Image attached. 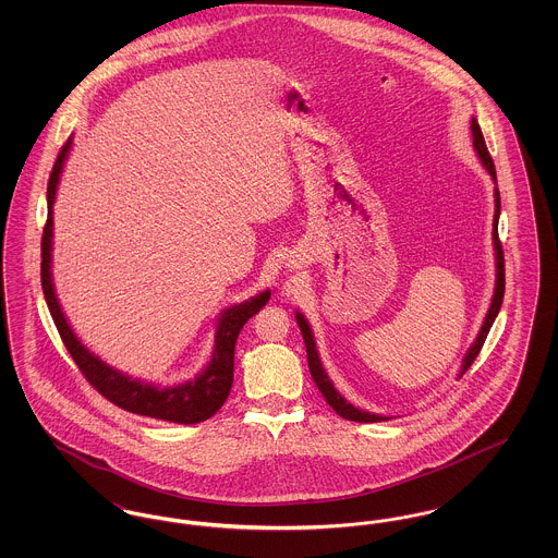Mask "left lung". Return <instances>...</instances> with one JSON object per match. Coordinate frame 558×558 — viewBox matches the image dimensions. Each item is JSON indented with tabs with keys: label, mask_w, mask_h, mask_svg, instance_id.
Instances as JSON below:
<instances>
[{
	"label": "left lung",
	"mask_w": 558,
	"mask_h": 558,
	"mask_svg": "<svg viewBox=\"0 0 558 558\" xmlns=\"http://www.w3.org/2000/svg\"><path fill=\"white\" fill-rule=\"evenodd\" d=\"M471 132H473V144H475V150H477L478 159L483 162V167L489 171V175L494 178L496 182V167H494V160L487 153V146H485V140H483V133L478 128L477 119L471 121ZM498 217H500V192L496 187V213H494V248H496V291H494V299H492V305H489V312L485 316V322L478 330V337L475 339V343L471 345V349L466 351L464 360H462V371L460 376L464 372L471 368V364L477 360L478 351L487 339V332L494 324V319L498 316L500 307H502V299H505V251H502V242L498 239ZM296 324L301 328V335H303V341H305V349H307V362H310V372H312V378L316 380L319 391L324 399L328 401V405L347 421H355V423H380V421H387L385 416H378V414H371V412H362L357 410L355 405H351L330 383L328 374L322 368V362L318 357V349H316V341H314V335H312V328L307 324V319L303 314L296 312Z\"/></svg>",
	"instance_id": "8db88e82"
}]
</instances>
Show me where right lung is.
Segmentation results:
<instances>
[{"label":"right lung","mask_w":558,"mask_h":558,"mask_svg":"<svg viewBox=\"0 0 558 558\" xmlns=\"http://www.w3.org/2000/svg\"><path fill=\"white\" fill-rule=\"evenodd\" d=\"M71 150V140L60 148V155L53 162L50 182H48V221L44 228L41 239V289L46 303L50 307L53 324L60 332V339L69 349L71 357L80 366L81 374L87 378V383L102 393V398L112 401L114 405L140 414L150 416L159 421H169L178 425H196L207 418L226 403L234 380V347L239 339L242 326L246 319L253 318L267 301L269 291L259 292L257 296L228 307L215 330V349H213L211 362L207 368L201 372L192 383L175 385V387H155L148 383L133 380L128 374H121L105 364L98 355H94L87 347L75 337L73 328L64 318L52 284V205L56 198V186L62 173V165Z\"/></svg>","instance_id":"add662e5"}]
</instances>
